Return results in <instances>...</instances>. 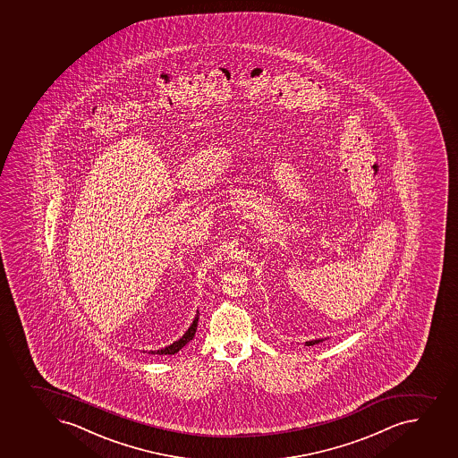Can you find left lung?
<instances>
[{
  "mask_svg": "<svg viewBox=\"0 0 458 458\" xmlns=\"http://www.w3.org/2000/svg\"><path fill=\"white\" fill-rule=\"evenodd\" d=\"M319 342H322V339L310 340V342H306V344H308V346H313V344H319Z\"/></svg>",
  "mask_w": 458,
  "mask_h": 458,
  "instance_id": "8db88e82",
  "label": "left lung"
}]
</instances>
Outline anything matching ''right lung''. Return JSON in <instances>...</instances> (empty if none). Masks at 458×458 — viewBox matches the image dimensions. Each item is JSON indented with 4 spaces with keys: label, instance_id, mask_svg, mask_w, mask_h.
<instances>
[{
    "label": "right lung",
    "instance_id": "1",
    "mask_svg": "<svg viewBox=\"0 0 458 458\" xmlns=\"http://www.w3.org/2000/svg\"><path fill=\"white\" fill-rule=\"evenodd\" d=\"M197 324H199V315L194 318V321L191 324L190 328L186 331L185 335H182L181 339L173 342L172 344H168L165 348L158 349V351H150V353H158V355H174L179 352L183 346H185L190 340L194 339L195 331H197Z\"/></svg>",
    "mask_w": 458,
    "mask_h": 458
}]
</instances>
